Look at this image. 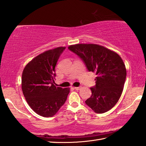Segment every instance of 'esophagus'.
Returning <instances> with one entry per match:
<instances>
[{
    "label": "esophagus",
    "mask_w": 146,
    "mask_h": 146,
    "mask_svg": "<svg viewBox=\"0 0 146 146\" xmlns=\"http://www.w3.org/2000/svg\"><path fill=\"white\" fill-rule=\"evenodd\" d=\"M74 88H75L76 90H79L81 88V87H80V86H78V87H74Z\"/></svg>",
    "instance_id": "1"
}]
</instances>
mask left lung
Listing matches in <instances>:
<instances>
[{"label": "left lung", "mask_w": 146, "mask_h": 146, "mask_svg": "<svg viewBox=\"0 0 146 146\" xmlns=\"http://www.w3.org/2000/svg\"><path fill=\"white\" fill-rule=\"evenodd\" d=\"M68 49L82 59L88 71L96 73V85L90 88L86 104L97 113H105L119 101L126 78V68L120 56L95 44L71 45Z\"/></svg>", "instance_id": "1"}]
</instances>
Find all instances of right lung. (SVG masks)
Listing matches in <instances>:
<instances>
[{
	"label": "right lung",
	"instance_id": "1",
	"mask_svg": "<svg viewBox=\"0 0 146 146\" xmlns=\"http://www.w3.org/2000/svg\"><path fill=\"white\" fill-rule=\"evenodd\" d=\"M65 47H58L37 56L22 75V90L30 107L44 117H52L66 102L70 88L54 85L55 66Z\"/></svg>",
	"mask_w": 146,
	"mask_h": 146
}]
</instances>
